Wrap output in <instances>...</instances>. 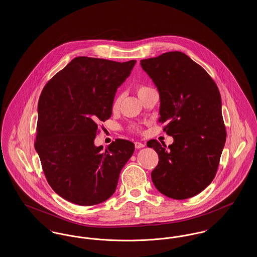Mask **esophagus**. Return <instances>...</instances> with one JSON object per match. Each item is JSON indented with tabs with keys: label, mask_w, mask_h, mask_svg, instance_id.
Wrapping results in <instances>:
<instances>
[{
	"label": "esophagus",
	"mask_w": 257,
	"mask_h": 257,
	"mask_svg": "<svg viewBox=\"0 0 257 257\" xmlns=\"http://www.w3.org/2000/svg\"><path fill=\"white\" fill-rule=\"evenodd\" d=\"M146 147V145L145 144H142V143H140V142H136L135 143V147L137 148V149H139V148H143V147Z\"/></svg>",
	"instance_id": "1"
}]
</instances>
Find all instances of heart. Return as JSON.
Instances as JSON below:
<instances>
[{"label": "heart", "mask_w": 257, "mask_h": 257, "mask_svg": "<svg viewBox=\"0 0 257 257\" xmlns=\"http://www.w3.org/2000/svg\"><path fill=\"white\" fill-rule=\"evenodd\" d=\"M147 89H148V87H147V86H140V87L138 88V94H140L141 92H143V91H145V90H147ZM120 101H121V97H120L119 95L116 96L115 99H114V101H113L112 108H113V109H117V108L119 107Z\"/></svg>", "instance_id": "heart-1"}]
</instances>
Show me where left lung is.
<instances>
[{
    "label": "left lung",
    "instance_id": "8db88e82",
    "mask_svg": "<svg viewBox=\"0 0 257 257\" xmlns=\"http://www.w3.org/2000/svg\"><path fill=\"white\" fill-rule=\"evenodd\" d=\"M159 91V122L173 138L169 147L147 142L159 163L151 172L161 194L186 199L214 179L225 144L220 91L207 72L186 54L175 51L141 61Z\"/></svg>",
    "mask_w": 257,
    "mask_h": 257
}]
</instances>
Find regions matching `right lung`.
Here are the masks:
<instances>
[{"instance_id":"obj_1","label":"right lung","mask_w":257,"mask_h":257,"mask_svg":"<svg viewBox=\"0 0 257 257\" xmlns=\"http://www.w3.org/2000/svg\"><path fill=\"white\" fill-rule=\"evenodd\" d=\"M135 64L78 57L41 92L35 148L51 188L72 203L90 206L110 198L134 153L127 140L116 139L104 151L94 139Z\"/></svg>"}]
</instances>
